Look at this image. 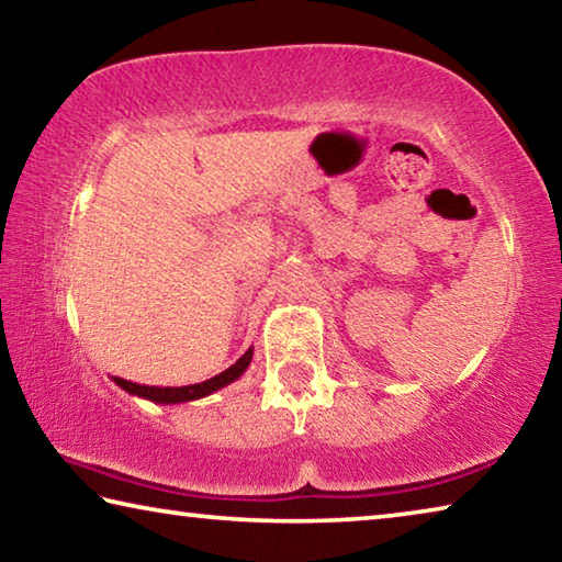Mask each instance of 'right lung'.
Instances as JSON below:
<instances>
[{
	"label": "right lung",
	"instance_id": "add662e5",
	"mask_svg": "<svg viewBox=\"0 0 562 562\" xmlns=\"http://www.w3.org/2000/svg\"><path fill=\"white\" fill-rule=\"evenodd\" d=\"M250 361H252V347L247 349L233 367H227L225 372H221L213 379H205L201 384H190V386H144V384H133L128 379H121V376H113V382H116L123 392H128L131 396L148 398V402L154 404H183V402H195V398L211 396L217 392V389L233 384L235 379H240L245 374V369L250 367Z\"/></svg>",
	"mask_w": 562,
	"mask_h": 562
}]
</instances>
